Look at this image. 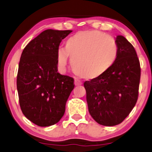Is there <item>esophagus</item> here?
Returning <instances> with one entry per match:
<instances>
[{
  "mask_svg": "<svg viewBox=\"0 0 152 152\" xmlns=\"http://www.w3.org/2000/svg\"><path fill=\"white\" fill-rule=\"evenodd\" d=\"M75 86H80V85H82V82L80 80H79L75 79Z\"/></svg>",
  "mask_w": 152,
  "mask_h": 152,
  "instance_id": "1",
  "label": "esophagus"
}]
</instances>
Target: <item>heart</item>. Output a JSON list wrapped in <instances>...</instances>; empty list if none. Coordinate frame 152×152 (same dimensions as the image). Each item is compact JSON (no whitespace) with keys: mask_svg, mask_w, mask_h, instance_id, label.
<instances>
[{"mask_svg":"<svg viewBox=\"0 0 152 152\" xmlns=\"http://www.w3.org/2000/svg\"><path fill=\"white\" fill-rule=\"evenodd\" d=\"M119 48L114 38L98 30L83 31L72 35L64 43V48L57 51V63L66 67L68 56L73 71L86 80H96L115 64Z\"/></svg>","mask_w":152,"mask_h":152,"instance_id":"1","label":"heart"}]
</instances>
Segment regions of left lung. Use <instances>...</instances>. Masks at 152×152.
Segmentation results:
<instances>
[{
	"label": "left lung",
	"instance_id": "1",
	"mask_svg": "<svg viewBox=\"0 0 152 152\" xmlns=\"http://www.w3.org/2000/svg\"><path fill=\"white\" fill-rule=\"evenodd\" d=\"M119 53L115 64L96 80L84 83L90 115L104 126H114L128 117L138 100L140 62L134 47L122 35L115 39Z\"/></svg>",
	"mask_w": 152,
	"mask_h": 152
}]
</instances>
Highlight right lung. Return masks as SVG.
<instances>
[{
	"label": "right lung",
	"mask_w": 152,
	"mask_h": 152,
	"mask_svg": "<svg viewBox=\"0 0 152 152\" xmlns=\"http://www.w3.org/2000/svg\"><path fill=\"white\" fill-rule=\"evenodd\" d=\"M72 30H46L26 45L17 78L19 105L24 115L40 127L59 121L75 87L74 79L57 72L58 46Z\"/></svg>",
	"instance_id": "obj_1"
}]
</instances>
